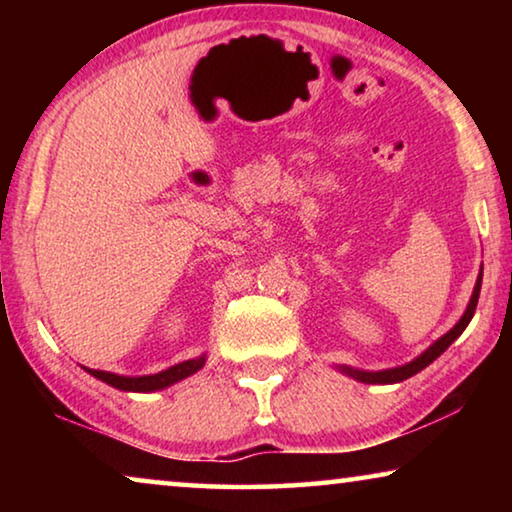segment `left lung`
I'll use <instances>...</instances> for the list:
<instances>
[{
  "instance_id": "8db88e82",
  "label": "left lung",
  "mask_w": 512,
  "mask_h": 512,
  "mask_svg": "<svg viewBox=\"0 0 512 512\" xmlns=\"http://www.w3.org/2000/svg\"><path fill=\"white\" fill-rule=\"evenodd\" d=\"M481 280H483V268L479 277H476V284H474V291H472V298H470V305H467L465 314L461 316V320L449 329V332L445 336H440V339L429 345L427 350H424L420 357H415L413 361L406 363V366H400V368H388V370H377V372H370V370H357V368H350V366H339L341 372H345V375L357 379V381H363V384H395V381H404L413 377L415 372H420L429 366L431 361H436L440 354H443L449 345H452L458 336L463 334V329L470 325V320L474 316L476 311V302H479V293H481Z\"/></svg>"
}]
</instances>
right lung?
I'll return each mask as SVG.
<instances>
[{
    "label": "right lung",
    "mask_w": 512,
    "mask_h": 512,
    "mask_svg": "<svg viewBox=\"0 0 512 512\" xmlns=\"http://www.w3.org/2000/svg\"><path fill=\"white\" fill-rule=\"evenodd\" d=\"M203 366H205V354H203V357L176 363V366H171V368L162 370V372H155V375H142V377H124V375H115V372L92 370V368H85V366H83V370H88L92 377H97L101 381H106V384L119 388V391L153 393V391H162V388L176 384V381L185 379L189 375H194V372H198Z\"/></svg>",
    "instance_id": "obj_1"
}]
</instances>
